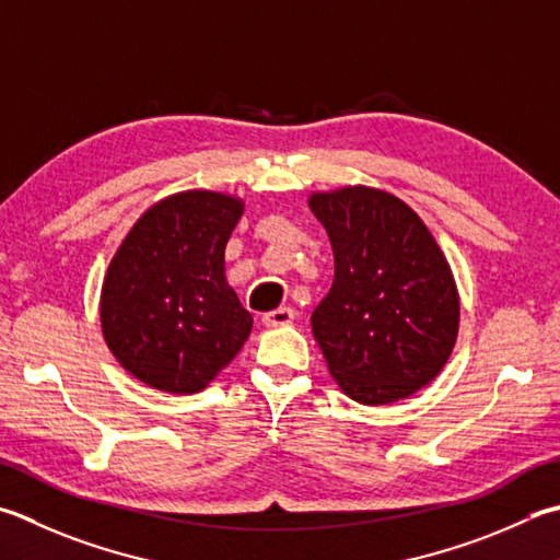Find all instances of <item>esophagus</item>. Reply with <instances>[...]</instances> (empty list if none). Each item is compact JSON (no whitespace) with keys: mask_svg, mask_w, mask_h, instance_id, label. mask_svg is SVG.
I'll return each mask as SVG.
<instances>
[{"mask_svg":"<svg viewBox=\"0 0 560 560\" xmlns=\"http://www.w3.org/2000/svg\"><path fill=\"white\" fill-rule=\"evenodd\" d=\"M293 308H273V311H269V313H264L261 315V323L267 325V328H281V325H289V323H293Z\"/></svg>","mask_w":560,"mask_h":560,"instance_id":"esophagus-1","label":"esophagus"}]
</instances>
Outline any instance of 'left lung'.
I'll return each mask as SVG.
<instances>
[{"label": "left lung", "mask_w": 560, "mask_h": 560, "mask_svg": "<svg viewBox=\"0 0 560 560\" xmlns=\"http://www.w3.org/2000/svg\"><path fill=\"white\" fill-rule=\"evenodd\" d=\"M330 237L332 287L311 328L350 399L382 406L435 380L455 348L460 299L423 220L392 192L348 186L308 198Z\"/></svg>", "instance_id": "left-lung-1"}]
</instances>
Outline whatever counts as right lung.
I'll return each mask as SVG.
<instances>
[{"label": "right lung", "instance_id": "obj_1", "mask_svg": "<svg viewBox=\"0 0 560 560\" xmlns=\"http://www.w3.org/2000/svg\"><path fill=\"white\" fill-rule=\"evenodd\" d=\"M245 202L183 190L151 206L121 240L103 281L107 348L151 389L196 394L235 360L252 332L225 279V247Z\"/></svg>", "mask_w": 560, "mask_h": 560}]
</instances>
